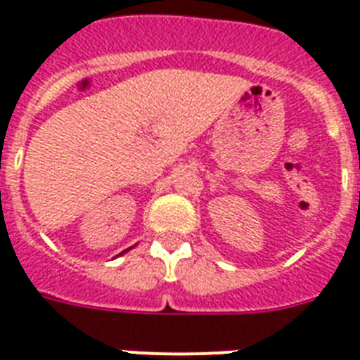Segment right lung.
Segmentation results:
<instances>
[{
    "label": "right lung",
    "mask_w": 360,
    "mask_h": 360,
    "mask_svg": "<svg viewBox=\"0 0 360 360\" xmlns=\"http://www.w3.org/2000/svg\"><path fill=\"white\" fill-rule=\"evenodd\" d=\"M130 248H132V246H130ZM130 248H127V250H124V252H129V250H130ZM124 252H121V254H124Z\"/></svg>",
    "instance_id": "add662e5"
}]
</instances>
